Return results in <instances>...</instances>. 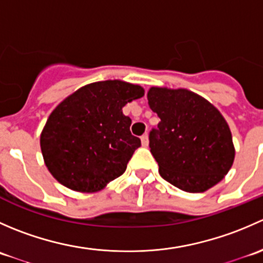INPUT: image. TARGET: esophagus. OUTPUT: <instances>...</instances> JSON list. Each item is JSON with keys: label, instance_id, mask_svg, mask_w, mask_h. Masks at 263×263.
<instances>
[{"label": "esophagus", "instance_id": "obj_1", "mask_svg": "<svg viewBox=\"0 0 263 263\" xmlns=\"http://www.w3.org/2000/svg\"><path fill=\"white\" fill-rule=\"evenodd\" d=\"M141 144H142V146H144V147L147 146V145H148V136H147V135H144V136H141Z\"/></svg>", "mask_w": 263, "mask_h": 263}]
</instances>
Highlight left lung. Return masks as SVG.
<instances>
[{"label": "left lung", "mask_w": 263, "mask_h": 263, "mask_svg": "<svg viewBox=\"0 0 263 263\" xmlns=\"http://www.w3.org/2000/svg\"><path fill=\"white\" fill-rule=\"evenodd\" d=\"M147 100L160 118L148 136L160 176L190 193L217 184L235 156L229 124L219 109L187 89L153 86Z\"/></svg>", "instance_id": "obj_1"}]
</instances>
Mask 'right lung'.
<instances>
[{
	"label": "right lung",
	"mask_w": 263,
	"mask_h": 263,
	"mask_svg": "<svg viewBox=\"0 0 263 263\" xmlns=\"http://www.w3.org/2000/svg\"><path fill=\"white\" fill-rule=\"evenodd\" d=\"M140 85L121 80L85 85L50 113L41 134L49 173L72 191L94 193L124 173L141 146L122 108L144 97Z\"/></svg>",
	"instance_id": "1"
}]
</instances>
